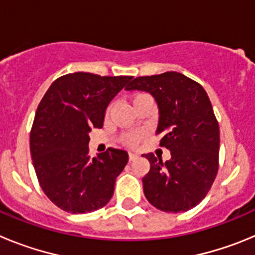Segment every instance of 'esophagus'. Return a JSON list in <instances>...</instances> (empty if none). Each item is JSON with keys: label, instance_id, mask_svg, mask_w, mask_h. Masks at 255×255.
<instances>
[{"label": "esophagus", "instance_id": "34e87169", "mask_svg": "<svg viewBox=\"0 0 255 255\" xmlns=\"http://www.w3.org/2000/svg\"><path fill=\"white\" fill-rule=\"evenodd\" d=\"M136 157H138V154H136V153H131V152L129 153V161H130V162L134 161V159L136 158Z\"/></svg>", "mask_w": 255, "mask_h": 255}]
</instances>
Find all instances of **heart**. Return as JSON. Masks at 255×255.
<instances>
[{
	"label": "heart",
	"mask_w": 255,
	"mask_h": 255,
	"mask_svg": "<svg viewBox=\"0 0 255 255\" xmlns=\"http://www.w3.org/2000/svg\"><path fill=\"white\" fill-rule=\"evenodd\" d=\"M147 98H150L149 94L134 93L131 96V102H132V105H134V103L139 102V101H141V100H147ZM110 111H111V106H108L106 114L108 115L110 114ZM123 141H124V144H126V145H135V144L139 141V135L138 134H126L123 136Z\"/></svg>",
	"instance_id": "heart-1"
}]
</instances>
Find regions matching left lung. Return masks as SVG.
<instances>
[{
	"label": "left lung",
	"mask_w": 255,
	"mask_h": 255,
	"mask_svg": "<svg viewBox=\"0 0 255 255\" xmlns=\"http://www.w3.org/2000/svg\"><path fill=\"white\" fill-rule=\"evenodd\" d=\"M126 91L148 92L158 105L161 147L171 152L162 162L144 154L150 170L143 177L144 195L152 206L170 213L186 212L206 198L218 171L220 126L207 92L176 71L135 78Z\"/></svg>",
	"instance_id": "obj_1"
}]
</instances>
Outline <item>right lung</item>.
<instances>
[{"label": "right lung", "instance_id": "right-lung-1", "mask_svg": "<svg viewBox=\"0 0 255 255\" xmlns=\"http://www.w3.org/2000/svg\"><path fill=\"white\" fill-rule=\"evenodd\" d=\"M131 79L67 74L56 79L40 101L31 126L30 154L40 188L58 208L94 212L114 195L129 155L108 148L91 158L89 131L102 128L107 106Z\"/></svg>", "mask_w": 255, "mask_h": 255}]
</instances>
